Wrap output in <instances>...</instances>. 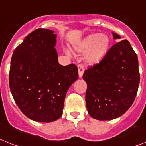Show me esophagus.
Returning <instances> with one entry per match:
<instances>
[{
	"label": "esophagus",
	"mask_w": 146,
	"mask_h": 146,
	"mask_svg": "<svg viewBox=\"0 0 146 146\" xmlns=\"http://www.w3.org/2000/svg\"><path fill=\"white\" fill-rule=\"evenodd\" d=\"M84 66L82 64H79L78 65V73H79V76L80 77H82V75H83V73H84Z\"/></svg>",
	"instance_id": "esophagus-1"
}]
</instances>
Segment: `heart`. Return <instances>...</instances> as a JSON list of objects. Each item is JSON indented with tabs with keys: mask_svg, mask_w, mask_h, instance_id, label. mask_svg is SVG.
<instances>
[{
	"mask_svg": "<svg viewBox=\"0 0 146 146\" xmlns=\"http://www.w3.org/2000/svg\"><path fill=\"white\" fill-rule=\"evenodd\" d=\"M110 38L107 35H101L99 33H93L74 45L78 53L86 54V61L90 64L99 63L110 48Z\"/></svg>",
	"mask_w": 146,
	"mask_h": 146,
	"instance_id": "obj_1",
	"label": "heart"
}]
</instances>
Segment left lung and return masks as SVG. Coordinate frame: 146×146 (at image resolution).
I'll list each match as a JSON object with an SVG mask.
<instances>
[{
    "mask_svg": "<svg viewBox=\"0 0 146 146\" xmlns=\"http://www.w3.org/2000/svg\"><path fill=\"white\" fill-rule=\"evenodd\" d=\"M114 39L120 36L113 33ZM87 83L88 113L99 120L123 115L133 103L139 85L137 55L127 39L109 49L104 58L89 66L82 76Z\"/></svg>",
    "mask_w": 146,
    "mask_h": 146,
    "instance_id": "1",
    "label": "left lung"
}]
</instances>
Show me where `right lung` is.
I'll return each instance as SVG.
<instances>
[{"instance_id":"add662e5","label":"right lung","mask_w":146,"mask_h":146,"mask_svg":"<svg viewBox=\"0 0 146 146\" xmlns=\"http://www.w3.org/2000/svg\"><path fill=\"white\" fill-rule=\"evenodd\" d=\"M54 31L37 29L13 54L9 85L16 104L29 119L52 122L63 113L68 89L78 79L75 64L60 65Z\"/></svg>"}]
</instances>
